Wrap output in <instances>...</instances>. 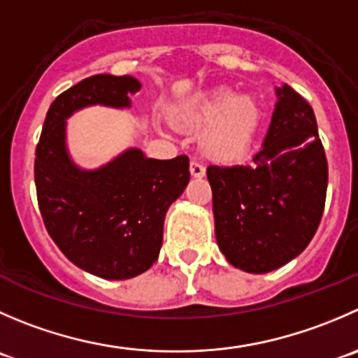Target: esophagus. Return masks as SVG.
Here are the masks:
<instances>
[{
	"instance_id": "34e87169",
	"label": "esophagus",
	"mask_w": 358,
	"mask_h": 358,
	"mask_svg": "<svg viewBox=\"0 0 358 358\" xmlns=\"http://www.w3.org/2000/svg\"><path fill=\"white\" fill-rule=\"evenodd\" d=\"M190 173H192V176H196V178H203L206 169H204V166L201 164V162L192 161L190 162Z\"/></svg>"
}]
</instances>
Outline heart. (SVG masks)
Masks as SVG:
<instances>
[{
  "instance_id": "heart-1",
  "label": "heart",
  "mask_w": 358,
  "mask_h": 358,
  "mask_svg": "<svg viewBox=\"0 0 358 358\" xmlns=\"http://www.w3.org/2000/svg\"><path fill=\"white\" fill-rule=\"evenodd\" d=\"M175 117L185 129L206 126L201 150L215 161L231 162L243 157L252 145L260 108L250 94L234 96V91L220 87L176 106Z\"/></svg>"
}]
</instances>
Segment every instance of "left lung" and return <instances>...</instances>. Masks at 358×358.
<instances>
[{"label": "left lung", "mask_w": 358, "mask_h": 358, "mask_svg": "<svg viewBox=\"0 0 358 358\" xmlns=\"http://www.w3.org/2000/svg\"><path fill=\"white\" fill-rule=\"evenodd\" d=\"M275 112L252 164L210 166L215 236L229 264L275 271L313 239L327 194V157L310 103L276 87Z\"/></svg>", "instance_id": "left-lung-1"}]
</instances>
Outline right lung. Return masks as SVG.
<instances>
[{
    "mask_svg": "<svg viewBox=\"0 0 358 358\" xmlns=\"http://www.w3.org/2000/svg\"><path fill=\"white\" fill-rule=\"evenodd\" d=\"M134 76L94 75L52 103L36 145L34 183L45 227L62 253L105 280L141 275L157 260L168 208L190 180L189 157H145L129 148L98 169H82L66 148V119L85 106L129 108Z\"/></svg>",
    "mask_w": 358,
    "mask_h": 358,
    "instance_id": "obj_1",
    "label": "right lung"
}]
</instances>
